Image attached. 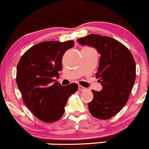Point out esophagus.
Listing matches in <instances>:
<instances>
[{
    "label": "esophagus",
    "instance_id": "34e87169",
    "mask_svg": "<svg viewBox=\"0 0 149 149\" xmlns=\"http://www.w3.org/2000/svg\"><path fill=\"white\" fill-rule=\"evenodd\" d=\"M79 90H81V91H83V90H85L86 88H85V87H82V86L79 85Z\"/></svg>",
    "mask_w": 149,
    "mask_h": 149
}]
</instances>
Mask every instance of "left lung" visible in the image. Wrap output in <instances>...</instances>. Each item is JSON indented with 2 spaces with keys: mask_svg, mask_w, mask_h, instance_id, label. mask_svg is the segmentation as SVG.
<instances>
[{
  "mask_svg": "<svg viewBox=\"0 0 149 149\" xmlns=\"http://www.w3.org/2000/svg\"><path fill=\"white\" fill-rule=\"evenodd\" d=\"M79 44L95 48L101 54L95 74L103 88L92 90L93 99L88 104L90 114L107 120L118 113L128 101L136 78V65L132 53L118 40L90 34L77 39Z\"/></svg>",
  "mask_w": 149,
  "mask_h": 149,
  "instance_id": "left-lung-1",
  "label": "left lung"
}]
</instances>
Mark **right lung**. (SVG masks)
<instances>
[{
	"mask_svg": "<svg viewBox=\"0 0 149 149\" xmlns=\"http://www.w3.org/2000/svg\"><path fill=\"white\" fill-rule=\"evenodd\" d=\"M73 45V40L42 42L26 51L18 62L17 87L26 106L40 120L60 119L68 98L77 91L76 83L65 87L54 79L62 69L64 54Z\"/></svg>",
	"mask_w": 149,
	"mask_h": 149,
	"instance_id": "right-lung-1",
	"label": "right lung"
}]
</instances>
